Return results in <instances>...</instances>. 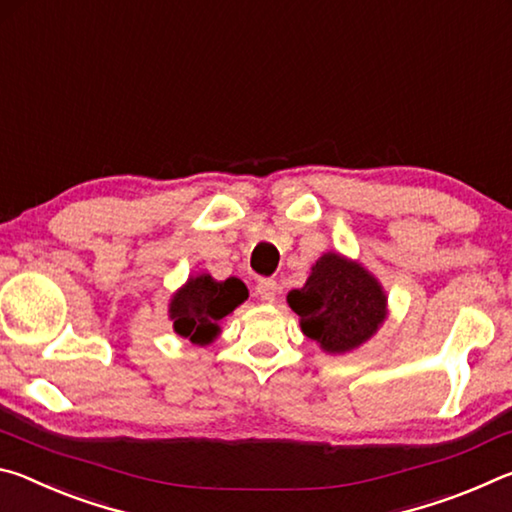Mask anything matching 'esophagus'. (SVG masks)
<instances>
[{"label":"esophagus","mask_w":512,"mask_h":512,"mask_svg":"<svg viewBox=\"0 0 512 512\" xmlns=\"http://www.w3.org/2000/svg\"><path fill=\"white\" fill-rule=\"evenodd\" d=\"M257 293L264 302H275L277 293H280V284H277L275 280H268V277H264V280L257 282Z\"/></svg>","instance_id":"1"}]
</instances>
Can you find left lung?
Listing matches in <instances>:
<instances>
[{"mask_svg": "<svg viewBox=\"0 0 512 512\" xmlns=\"http://www.w3.org/2000/svg\"><path fill=\"white\" fill-rule=\"evenodd\" d=\"M289 305L302 332L334 354L368 341L386 316V296L375 277L334 253L318 259L305 287L289 293Z\"/></svg>", "mask_w": 512, "mask_h": 512, "instance_id": "obj_1", "label": "left lung"}]
</instances>
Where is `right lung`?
Segmentation results:
<instances>
[{"label": "right lung", "mask_w": 512, "mask_h": 512, "mask_svg": "<svg viewBox=\"0 0 512 512\" xmlns=\"http://www.w3.org/2000/svg\"><path fill=\"white\" fill-rule=\"evenodd\" d=\"M248 298L246 284L239 277L216 282L210 275L192 277L171 300L173 329L192 343L205 345L219 332V320Z\"/></svg>", "instance_id": "1"}]
</instances>
